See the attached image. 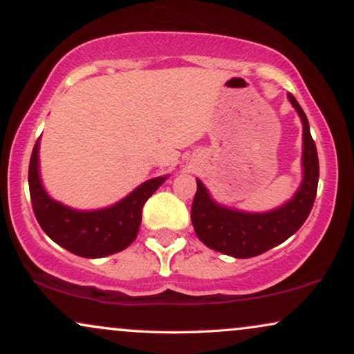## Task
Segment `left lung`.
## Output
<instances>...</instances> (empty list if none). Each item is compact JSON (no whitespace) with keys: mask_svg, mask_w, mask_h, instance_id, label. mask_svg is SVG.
I'll return each instance as SVG.
<instances>
[{"mask_svg":"<svg viewBox=\"0 0 354 354\" xmlns=\"http://www.w3.org/2000/svg\"><path fill=\"white\" fill-rule=\"evenodd\" d=\"M303 121V181L293 200L268 213H245L219 206L211 200L200 180L193 206L191 223L196 236L211 250L233 258H253L281 245L301 228L313 208L319 178L316 145L310 133L308 118L293 95H288Z\"/></svg>","mask_w":354,"mask_h":354,"instance_id":"1","label":"left lung"}]
</instances>
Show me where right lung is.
Here are the masks:
<instances>
[{
    "instance_id": "1",
    "label": "right lung",
    "mask_w": 354,
    "mask_h": 354,
    "mask_svg": "<svg viewBox=\"0 0 354 354\" xmlns=\"http://www.w3.org/2000/svg\"><path fill=\"white\" fill-rule=\"evenodd\" d=\"M39 140L31 153L28 183L35 216L44 233L64 250L83 258L123 251L135 241L141 225V211L148 198L163 185L166 176L153 178L129 193L124 200L104 209L78 211L51 200L39 180Z\"/></svg>"
}]
</instances>
